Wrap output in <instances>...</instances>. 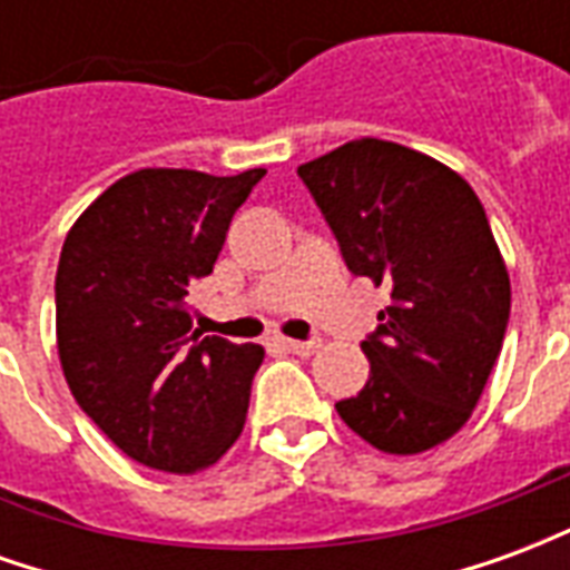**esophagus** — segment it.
<instances>
[{
  "label": "esophagus",
  "instance_id": "34e87169",
  "mask_svg": "<svg viewBox=\"0 0 570 570\" xmlns=\"http://www.w3.org/2000/svg\"><path fill=\"white\" fill-rule=\"evenodd\" d=\"M284 347L289 354H298V357H311L317 347H321V338H308V342H296V338H284Z\"/></svg>",
  "mask_w": 570,
  "mask_h": 570
}]
</instances>
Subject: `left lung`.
<instances>
[{"instance_id": "8db88e82", "label": "left lung", "mask_w": 570, "mask_h": 570, "mask_svg": "<svg viewBox=\"0 0 570 570\" xmlns=\"http://www.w3.org/2000/svg\"><path fill=\"white\" fill-rule=\"evenodd\" d=\"M298 176L347 268L391 289L360 345L370 382L335 412L379 452H428L473 415L510 321L489 216L452 167L375 137L302 164Z\"/></svg>"}]
</instances>
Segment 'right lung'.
Instances as JSON below:
<instances>
[{
    "label": "right lung",
    "instance_id": "1",
    "mask_svg": "<svg viewBox=\"0 0 570 570\" xmlns=\"http://www.w3.org/2000/svg\"><path fill=\"white\" fill-rule=\"evenodd\" d=\"M265 170L146 167L69 228L57 265V354L81 412L121 452L167 473L216 464L244 430L262 345L191 330L188 286L213 272Z\"/></svg>",
    "mask_w": 570,
    "mask_h": 570
}]
</instances>
